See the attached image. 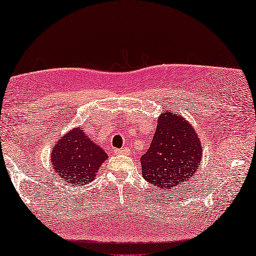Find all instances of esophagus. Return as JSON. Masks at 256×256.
<instances>
[{"label": "esophagus", "mask_w": 256, "mask_h": 256, "mask_svg": "<svg viewBox=\"0 0 256 256\" xmlns=\"http://www.w3.org/2000/svg\"><path fill=\"white\" fill-rule=\"evenodd\" d=\"M114 154H115V155H124V154H128V150H126V148L114 149Z\"/></svg>", "instance_id": "esophagus-1"}]
</instances>
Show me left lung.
<instances>
[{
    "instance_id": "1",
    "label": "left lung",
    "mask_w": 256,
    "mask_h": 256,
    "mask_svg": "<svg viewBox=\"0 0 256 256\" xmlns=\"http://www.w3.org/2000/svg\"><path fill=\"white\" fill-rule=\"evenodd\" d=\"M202 156L200 141L188 122L164 112L148 152L141 157L142 176L164 190L176 188L196 173Z\"/></svg>"
}]
</instances>
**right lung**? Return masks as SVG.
I'll list each match as a JSON object with an SVG mask.
<instances>
[{"label":"right lung","mask_w":256,"mask_h":256,"mask_svg":"<svg viewBox=\"0 0 256 256\" xmlns=\"http://www.w3.org/2000/svg\"><path fill=\"white\" fill-rule=\"evenodd\" d=\"M107 154L80 128H74L58 141L52 150V168L64 181L74 184L91 182L98 173Z\"/></svg>","instance_id":"obj_1"}]
</instances>
